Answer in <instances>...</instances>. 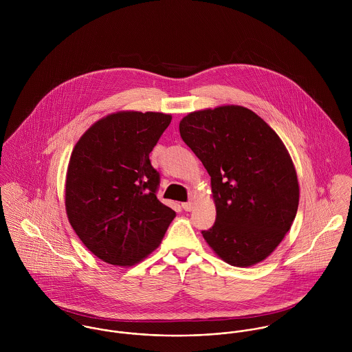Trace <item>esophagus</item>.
Segmentation results:
<instances>
[{
	"label": "esophagus",
	"mask_w": 352,
	"mask_h": 352,
	"mask_svg": "<svg viewBox=\"0 0 352 352\" xmlns=\"http://www.w3.org/2000/svg\"><path fill=\"white\" fill-rule=\"evenodd\" d=\"M182 206H183V208H184L186 211H191V210H194V206H195V204H194L192 201H186V203H183Z\"/></svg>",
	"instance_id": "esophagus-1"
}]
</instances>
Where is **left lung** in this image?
<instances>
[{"label":"left lung","mask_w":352,"mask_h":352,"mask_svg":"<svg viewBox=\"0 0 352 352\" xmlns=\"http://www.w3.org/2000/svg\"><path fill=\"white\" fill-rule=\"evenodd\" d=\"M179 130L211 177L217 217L203 239L230 265L261 263L290 230L300 203L296 166L285 144L243 105L190 112Z\"/></svg>","instance_id":"left-lung-1"}]
</instances>
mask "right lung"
<instances>
[{"label":"right lung","instance_id":"obj_1","mask_svg":"<svg viewBox=\"0 0 352 352\" xmlns=\"http://www.w3.org/2000/svg\"><path fill=\"white\" fill-rule=\"evenodd\" d=\"M172 115L118 111L94 123L72 151L65 184L67 219L102 261L130 267L158 248L176 212L157 199L149 154Z\"/></svg>","mask_w":352,"mask_h":352}]
</instances>
